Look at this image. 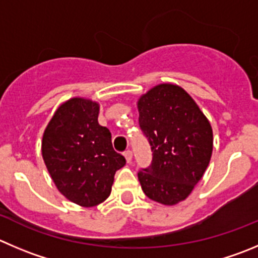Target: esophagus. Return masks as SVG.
Listing matches in <instances>:
<instances>
[{
  "mask_svg": "<svg viewBox=\"0 0 258 258\" xmlns=\"http://www.w3.org/2000/svg\"><path fill=\"white\" fill-rule=\"evenodd\" d=\"M124 157H125V159H126L127 163H131L132 158H133V152H132V151H125L124 152Z\"/></svg>",
  "mask_w": 258,
  "mask_h": 258,
  "instance_id": "1",
  "label": "esophagus"
}]
</instances>
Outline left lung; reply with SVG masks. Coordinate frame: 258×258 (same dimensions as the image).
Returning a JSON list of instances; mask_svg holds the SVG:
<instances>
[{"instance_id": "1", "label": "left lung", "mask_w": 258, "mask_h": 258, "mask_svg": "<svg viewBox=\"0 0 258 258\" xmlns=\"http://www.w3.org/2000/svg\"><path fill=\"white\" fill-rule=\"evenodd\" d=\"M139 126L153 152L151 166L138 172L151 200L175 205L201 180L212 158L213 129L182 87L161 83L138 100Z\"/></svg>"}]
</instances>
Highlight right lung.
Instances as JSON below:
<instances>
[{"mask_svg": "<svg viewBox=\"0 0 258 258\" xmlns=\"http://www.w3.org/2000/svg\"><path fill=\"white\" fill-rule=\"evenodd\" d=\"M99 111L92 100L70 99L54 112L41 142L44 163L59 192L85 208L109 198L115 172L125 164L112 148L110 131L97 121Z\"/></svg>", "mask_w": 258, "mask_h": 258, "instance_id": "1", "label": "right lung"}]
</instances>
